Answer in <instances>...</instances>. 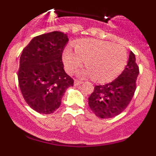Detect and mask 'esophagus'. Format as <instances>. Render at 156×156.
Segmentation results:
<instances>
[{
	"label": "esophagus",
	"instance_id": "obj_1",
	"mask_svg": "<svg viewBox=\"0 0 156 156\" xmlns=\"http://www.w3.org/2000/svg\"><path fill=\"white\" fill-rule=\"evenodd\" d=\"M83 83V81L78 80H76L74 81V85H75V86H79V85L82 84Z\"/></svg>",
	"mask_w": 156,
	"mask_h": 156
}]
</instances>
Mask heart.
Returning a JSON list of instances; mask_svg holds the SVG:
<instances>
[{"label":"heart","mask_w":156,"mask_h":156,"mask_svg":"<svg viewBox=\"0 0 156 156\" xmlns=\"http://www.w3.org/2000/svg\"><path fill=\"white\" fill-rule=\"evenodd\" d=\"M85 61L86 69L80 76L93 77L94 81L107 83L113 80L124 69L127 62L126 48L109 41L87 39L77 42L75 51L68 47L62 52V62L69 73H73Z\"/></svg>","instance_id":"b5f03b06"}]
</instances>
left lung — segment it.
I'll use <instances>...</instances> for the list:
<instances>
[{"instance_id":"left-lung-1","label":"left lung","mask_w":156,"mask_h":156,"mask_svg":"<svg viewBox=\"0 0 156 156\" xmlns=\"http://www.w3.org/2000/svg\"><path fill=\"white\" fill-rule=\"evenodd\" d=\"M138 74L135 55L130 51L126 68L115 80L94 87L88 98L91 111L101 119L112 118L124 111L134 95Z\"/></svg>"}]
</instances>
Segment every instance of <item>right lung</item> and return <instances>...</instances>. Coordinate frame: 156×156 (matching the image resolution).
Here are the masks:
<instances>
[{"label": "right lung", "instance_id": "add662e5", "mask_svg": "<svg viewBox=\"0 0 156 156\" xmlns=\"http://www.w3.org/2000/svg\"><path fill=\"white\" fill-rule=\"evenodd\" d=\"M68 41L66 34L51 32L33 38L21 53L19 88L27 104L39 113H53L61 105L66 89L73 86L62 60Z\"/></svg>", "mask_w": 156, "mask_h": 156}]
</instances>
